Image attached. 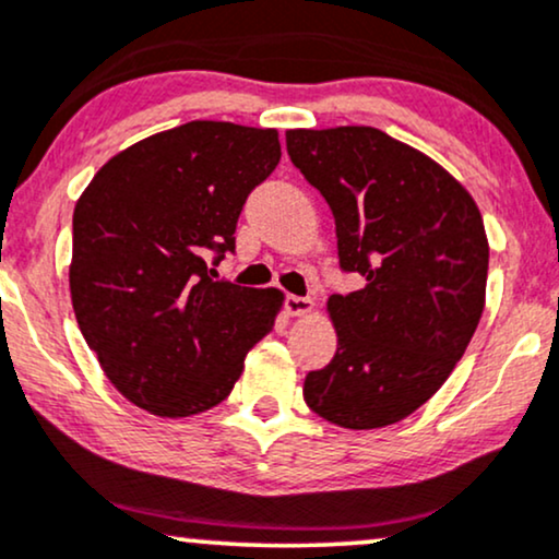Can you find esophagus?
<instances>
[{"mask_svg":"<svg viewBox=\"0 0 559 559\" xmlns=\"http://www.w3.org/2000/svg\"><path fill=\"white\" fill-rule=\"evenodd\" d=\"M284 307H286V312L292 314V318H299V314H307L309 309H312V299L294 297V294H288V297L284 299Z\"/></svg>","mask_w":559,"mask_h":559,"instance_id":"1","label":"esophagus"}]
</instances>
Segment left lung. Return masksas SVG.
I'll use <instances>...</instances> for the list:
<instances>
[{"label":"left lung","mask_w":559,"mask_h":559,"mask_svg":"<svg viewBox=\"0 0 559 559\" xmlns=\"http://www.w3.org/2000/svg\"><path fill=\"white\" fill-rule=\"evenodd\" d=\"M286 151L333 211L341 271L367 281L328 299L338 348L307 374L305 401L346 429L395 425L440 390L479 325L481 213L442 166L374 127L288 130Z\"/></svg>","instance_id":"1"}]
</instances>
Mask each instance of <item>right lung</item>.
Listing matches in <instances>:
<instances>
[{
    "instance_id": "right-lung-1",
    "label": "right lung",
    "mask_w": 559,
    "mask_h": 559,
    "mask_svg": "<svg viewBox=\"0 0 559 559\" xmlns=\"http://www.w3.org/2000/svg\"><path fill=\"white\" fill-rule=\"evenodd\" d=\"M281 160L275 130L187 122L114 156L72 215L70 292L111 385L156 416L207 412L271 333L278 288L215 281L237 221Z\"/></svg>"
}]
</instances>
